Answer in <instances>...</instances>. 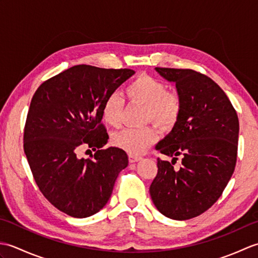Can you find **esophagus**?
I'll use <instances>...</instances> for the list:
<instances>
[{
  "label": "esophagus",
  "mask_w": 258,
  "mask_h": 258,
  "mask_svg": "<svg viewBox=\"0 0 258 258\" xmlns=\"http://www.w3.org/2000/svg\"><path fill=\"white\" fill-rule=\"evenodd\" d=\"M141 156H138V155H133V154H130L128 155V160L131 163H135V162H139L141 160Z\"/></svg>",
  "instance_id": "1"
}]
</instances>
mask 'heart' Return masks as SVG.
I'll return each mask as SVG.
<instances>
[{"instance_id":"1","label":"heart","mask_w":258,"mask_h":258,"mask_svg":"<svg viewBox=\"0 0 258 258\" xmlns=\"http://www.w3.org/2000/svg\"><path fill=\"white\" fill-rule=\"evenodd\" d=\"M126 93L132 101L145 105V119H151L158 126L169 127L175 124L179 116V97L175 93L167 92L166 85L160 80L149 75H142L127 86ZM123 107L124 100L117 92L107 95L102 106L104 122L113 127L119 126L122 122ZM155 140L156 132L151 126L123 128L112 136L114 146L133 155L143 153Z\"/></svg>"}]
</instances>
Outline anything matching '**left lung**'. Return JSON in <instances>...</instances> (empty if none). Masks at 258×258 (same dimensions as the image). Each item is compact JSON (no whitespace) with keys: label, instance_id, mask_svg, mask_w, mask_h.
Instances as JSON below:
<instances>
[{"label":"left lung","instance_id":"8db88e82","mask_svg":"<svg viewBox=\"0 0 258 258\" xmlns=\"http://www.w3.org/2000/svg\"><path fill=\"white\" fill-rule=\"evenodd\" d=\"M175 83L180 113L173 128L155 146L171 156L157 158V175L150 187L164 216L189 220L207 211L222 195L234 173L239 123L227 95L212 79L193 70L155 68ZM182 157L179 169L173 167Z\"/></svg>","mask_w":258,"mask_h":258}]
</instances>
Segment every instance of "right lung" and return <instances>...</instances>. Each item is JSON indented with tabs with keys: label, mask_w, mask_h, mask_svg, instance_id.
<instances>
[{
	"label": "right lung",
	"mask_w": 258,
	"mask_h": 258,
	"mask_svg": "<svg viewBox=\"0 0 258 258\" xmlns=\"http://www.w3.org/2000/svg\"><path fill=\"white\" fill-rule=\"evenodd\" d=\"M134 74L130 69L75 65L42 83L32 97L24 153L42 194L70 216L100 212L119 172L128 165L125 151L102 149L108 140L102 106ZM82 145L96 151L94 159L77 155Z\"/></svg>",
	"instance_id": "obj_1"
}]
</instances>
